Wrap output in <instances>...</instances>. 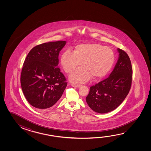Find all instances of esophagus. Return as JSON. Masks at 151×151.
Instances as JSON below:
<instances>
[{"instance_id": "obj_1", "label": "esophagus", "mask_w": 151, "mask_h": 151, "mask_svg": "<svg viewBox=\"0 0 151 151\" xmlns=\"http://www.w3.org/2000/svg\"><path fill=\"white\" fill-rule=\"evenodd\" d=\"M72 86L75 87H79L81 86L80 85H78V84H72Z\"/></svg>"}]
</instances>
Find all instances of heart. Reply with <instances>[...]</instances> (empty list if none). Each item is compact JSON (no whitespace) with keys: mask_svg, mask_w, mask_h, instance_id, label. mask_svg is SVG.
<instances>
[{"mask_svg":"<svg viewBox=\"0 0 151 151\" xmlns=\"http://www.w3.org/2000/svg\"><path fill=\"white\" fill-rule=\"evenodd\" d=\"M115 55L111 48L97 43L78 45L74 52L65 50L60 57V64L65 72L71 73L82 63V67L69 76L74 83H84L93 77L100 79L105 76L114 65Z\"/></svg>","mask_w":151,"mask_h":151,"instance_id":"heart-1","label":"heart"}]
</instances>
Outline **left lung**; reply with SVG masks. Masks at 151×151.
Returning a JSON list of instances; mask_svg holds the SVG:
<instances>
[{"label": "left lung", "instance_id": "left-lung-1", "mask_svg": "<svg viewBox=\"0 0 151 151\" xmlns=\"http://www.w3.org/2000/svg\"><path fill=\"white\" fill-rule=\"evenodd\" d=\"M119 57L109 77L90 87L86 98L89 107L103 114L112 111L123 101L131 89L133 69L131 60L123 50L118 48Z\"/></svg>", "mask_w": 151, "mask_h": 151}]
</instances>
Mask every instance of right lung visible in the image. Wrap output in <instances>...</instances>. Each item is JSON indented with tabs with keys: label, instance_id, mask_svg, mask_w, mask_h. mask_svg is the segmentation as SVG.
<instances>
[{
	"label": "right lung",
	"instance_id": "add662e5",
	"mask_svg": "<svg viewBox=\"0 0 151 151\" xmlns=\"http://www.w3.org/2000/svg\"><path fill=\"white\" fill-rule=\"evenodd\" d=\"M66 41L45 42L32 48L25 59L20 76L23 93L28 103L40 109L52 106L67 83L58 67L60 52Z\"/></svg>",
	"mask_w": 151,
	"mask_h": 151
}]
</instances>
